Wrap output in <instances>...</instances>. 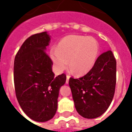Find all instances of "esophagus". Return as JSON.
Instances as JSON below:
<instances>
[{
  "label": "esophagus",
  "mask_w": 132,
  "mask_h": 132,
  "mask_svg": "<svg viewBox=\"0 0 132 132\" xmlns=\"http://www.w3.org/2000/svg\"><path fill=\"white\" fill-rule=\"evenodd\" d=\"M69 78H70V76H69V75H66V84H68V81H69Z\"/></svg>",
  "instance_id": "1"
}]
</instances>
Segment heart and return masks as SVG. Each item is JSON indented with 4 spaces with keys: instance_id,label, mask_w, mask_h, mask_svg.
Returning a JSON list of instances; mask_svg holds the SVG:
<instances>
[{
    "instance_id": "b5f03b06",
    "label": "heart",
    "mask_w": 132,
    "mask_h": 132,
    "mask_svg": "<svg viewBox=\"0 0 132 132\" xmlns=\"http://www.w3.org/2000/svg\"><path fill=\"white\" fill-rule=\"evenodd\" d=\"M99 54V44L93 37L79 35L65 36L51 52V58L56 70L62 72L69 65L78 75L91 70Z\"/></svg>"
}]
</instances>
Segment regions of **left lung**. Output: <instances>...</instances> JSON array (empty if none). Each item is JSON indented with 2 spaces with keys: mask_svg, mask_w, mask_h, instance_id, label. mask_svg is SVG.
I'll list each match as a JSON object with an SVG mask.
<instances>
[{
  "mask_svg": "<svg viewBox=\"0 0 132 132\" xmlns=\"http://www.w3.org/2000/svg\"><path fill=\"white\" fill-rule=\"evenodd\" d=\"M117 83V61L110 50L98 56L90 71L69 86L77 112L86 119L102 115L112 103Z\"/></svg>",
  "mask_w": 132,
  "mask_h": 132,
  "instance_id": "8db88e82",
  "label": "left lung"
}]
</instances>
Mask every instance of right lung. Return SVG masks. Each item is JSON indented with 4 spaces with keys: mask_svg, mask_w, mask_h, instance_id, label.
<instances>
[{
    "mask_svg": "<svg viewBox=\"0 0 132 132\" xmlns=\"http://www.w3.org/2000/svg\"><path fill=\"white\" fill-rule=\"evenodd\" d=\"M50 36L46 32L32 35L15 55L13 80L15 95L23 112L38 122L49 121L57 109L60 87L66 76L55 77L53 62L46 53Z\"/></svg>",
    "mask_w": 132,
    "mask_h": 132,
    "instance_id": "obj_1",
    "label": "right lung"
}]
</instances>
